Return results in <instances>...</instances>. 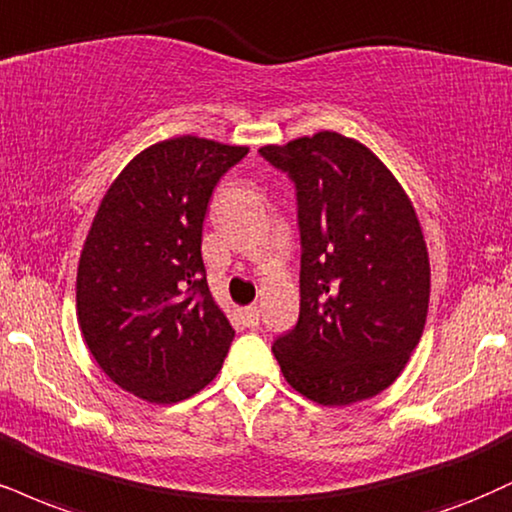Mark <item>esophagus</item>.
Returning a JSON list of instances; mask_svg holds the SVG:
<instances>
[{
    "label": "esophagus",
    "mask_w": 512,
    "mask_h": 512,
    "mask_svg": "<svg viewBox=\"0 0 512 512\" xmlns=\"http://www.w3.org/2000/svg\"><path fill=\"white\" fill-rule=\"evenodd\" d=\"M243 319H245V326H248V329H255V326L260 324V307H257V305L245 307Z\"/></svg>",
    "instance_id": "obj_1"
}]
</instances>
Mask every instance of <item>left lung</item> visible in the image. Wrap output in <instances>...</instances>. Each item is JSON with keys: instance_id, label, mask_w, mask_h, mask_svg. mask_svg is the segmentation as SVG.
<instances>
[{"instance_id": "1", "label": "left lung", "mask_w": 512, "mask_h": 512, "mask_svg": "<svg viewBox=\"0 0 512 512\" xmlns=\"http://www.w3.org/2000/svg\"><path fill=\"white\" fill-rule=\"evenodd\" d=\"M260 155L295 183L300 315L274 341L295 391L350 405L389 389L420 343L429 255L410 197L369 147L322 131Z\"/></svg>"}]
</instances>
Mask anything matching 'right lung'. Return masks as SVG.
<instances>
[{"label":"right lung","mask_w":512,"mask_h":512,"mask_svg":"<svg viewBox=\"0 0 512 512\" xmlns=\"http://www.w3.org/2000/svg\"><path fill=\"white\" fill-rule=\"evenodd\" d=\"M248 147L195 135L135 155L102 197L78 262L80 334L114 384L178 403L219 374L236 336L207 286L202 224Z\"/></svg>","instance_id":"add662e5"}]
</instances>
